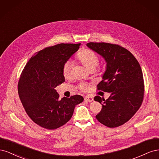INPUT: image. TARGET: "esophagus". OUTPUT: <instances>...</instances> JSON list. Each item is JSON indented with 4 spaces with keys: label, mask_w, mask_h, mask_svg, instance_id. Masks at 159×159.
Returning <instances> with one entry per match:
<instances>
[{
    "label": "esophagus",
    "mask_w": 159,
    "mask_h": 159,
    "mask_svg": "<svg viewBox=\"0 0 159 159\" xmlns=\"http://www.w3.org/2000/svg\"><path fill=\"white\" fill-rule=\"evenodd\" d=\"M85 100L87 101V102H91L93 101V98L92 97H91V96H89V95H87L85 97Z\"/></svg>",
    "instance_id": "esophagus-1"
}]
</instances>
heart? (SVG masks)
Masks as SVG:
<instances>
[{"instance_id":"heart-1","label":"heart","mask_w":159,"mask_h":159,"mask_svg":"<svg viewBox=\"0 0 159 159\" xmlns=\"http://www.w3.org/2000/svg\"><path fill=\"white\" fill-rule=\"evenodd\" d=\"M78 59L81 64L84 66L89 71H93L99 63V56L95 52L89 50L84 49L80 52L78 56ZM71 63L70 61H66L62 68V74L64 78H68L71 75ZM79 88L82 91H86L88 88V85L82 83L79 85Z\"/></svg>"}]
</instances>
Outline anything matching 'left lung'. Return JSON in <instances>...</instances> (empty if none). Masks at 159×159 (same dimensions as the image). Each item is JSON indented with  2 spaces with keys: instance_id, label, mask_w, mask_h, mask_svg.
Listing matches in <instances>:
<instances>
[{
  "instance_id": "1",
  "label": "left lung",
  "mask_w": 159,
  "mask_h": 159,
  "mask_svg": "<svg viewBox=\"0 0 159 159\" xmlns=\"http://www.w3.org/2000/svg\"><path fill=\"white\" fill-rule=\"evenodd\" d=\"M86 45L107 63L103 80L97 88L111 95L106 100L98 95L94 98L102 105L96 119L110 128L121 126L135 114L143 102L145 85L140 64L131 52L119 45L105 42Z\"/></svg>"
}]
</instances>
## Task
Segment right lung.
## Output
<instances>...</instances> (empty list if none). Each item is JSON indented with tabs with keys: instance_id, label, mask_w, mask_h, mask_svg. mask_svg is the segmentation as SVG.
Here are the masks:
<instances>
[{
	"instance_id": "right-lung-1",
	"label": "right lung",
	"mask_w": 159,
	"mask_h": 159,
	"mask_svg": "<svg viewBox=\"0 0 159 159\" xmlns=\"http://www.w3.org/2000/svg\"><path fill=\"white\" fill-rule=\"evenodd\" d=\"M80 44H59L48 47L32 56L19 79V98L32 121L47 129H56L69 121L75 105L84 98L80 95L59 99L55 88L65 81L63 66Z\"/></svg>"
}]
</instances>
